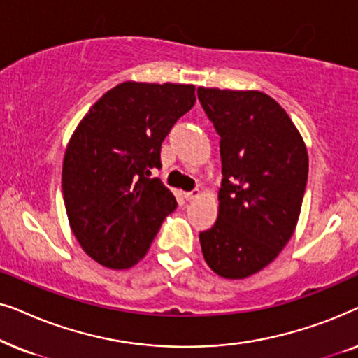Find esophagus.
Instances as JSON below:
<instances>
[{"mask_svg":"<svg viewBox=\"0 0 358 358\" xmlns=\"http://www.w3.org/2000/svg\"><path fill=\"white\" fill-rule=\"evenodd\" d=\"M199 195H200V189H194V190H190V192H185L184 197L187 200H192L195 197H199Z\"/></svg>","mask_w":358,"mask_h":358,"instance_id":"34e87169","label":"esophagus"}]
</instances>
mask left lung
<instances>
[{
	"label": "left lung",
	"instance_id": "left-lung-1",
	"mask_svg": "<svg viewBox=\"0 0 358 358\" xmlns=\"http://www.w3.org/2000/svg\"><path fill=\"white\" fill-rule=\"evenodd\" d=\"M220 135L218 218L199 234L205 262L220 277L246 278L267 267L290 241L308 180L300 131L261 91L199 87Z\"/></svg>",
	"mask_w": 358,
	"mask_h": 358
}]
</instances>
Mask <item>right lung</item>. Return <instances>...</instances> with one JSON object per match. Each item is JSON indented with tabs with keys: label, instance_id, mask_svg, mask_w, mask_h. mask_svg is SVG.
Returning <instances> with one entry per match:
<instances>
[{
	"label": "right lung",
	"instance_id": "obj_1",
	"mask_svg": "<svg viewBox=\"0 0 358 358\" xmlns=\"http://www.w3.org/2000/svg\"><path fill=\"white\" fill-rule=\"evenodd\" d=\"M194 104L192 85L125 81L76 127L63 159V200L73 234L101 266H135L178 207L150 174L161 168L166 135Z\"/></svg>",
	"mask_w": 358,
	"mask_h": 358
}]
</instances>
